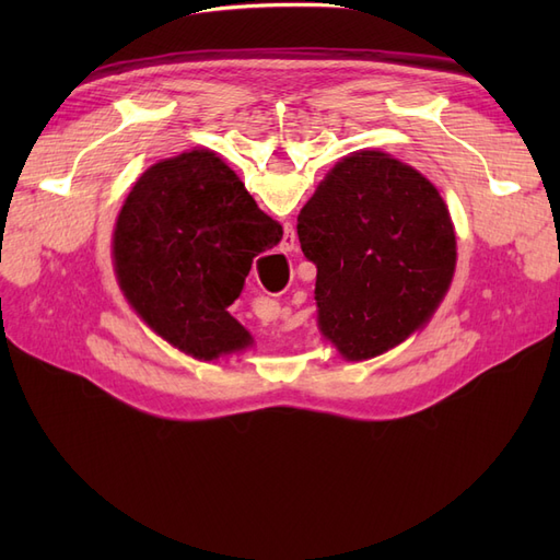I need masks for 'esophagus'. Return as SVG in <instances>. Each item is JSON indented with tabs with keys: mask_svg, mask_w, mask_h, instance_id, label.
<instances>
[{
	"mask_svg": "<svg viewBox=\"0 0 560 560\" xmlns=\"http://www.w3.org/2000/svg\"><path fill=\"white\" fill-rule=\"evenodd\" d=\"M292 249H296V235H294V231H287L284 235H282V243H280V252H292Z\"/></svg>",
	"mask_w": 560,
	"mask_h": 560,
	"instance_id": "obj_1",
	"label": "esophagus"
}]
</instances>
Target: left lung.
<instances>
[{
    "label": "left lung",
    "mask_w": 560,
    "mask_h": 560,
    "mask_svg": "<svg viewBox=\"0 0 560 560\" xmlns=\"http://www.w3.org/2000/svg\"><path fill=\"white\" fill-rule=\"evenodd\" d=\"M296 231L317 268V329L346 362L404 343L451 290L457 243L446 200L387 151L338 161L301 208Z\"/></svg>",
    "instance_id": "left-lung-1"
}]
</instances>
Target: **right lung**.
Listing matches in <instances>:
<instances>
[{
	"label": "right lung",
	"instance_id": "obj_1",
	"mask_svg": "<svg viewBox=\"0 0 560 560\" xmlns=\"http://www.w3.org/2000/svg\"><path fill=\"white\" fill-rule=\"evenodd\" d=\"M282 226L210 149L163 159L138 177L112 235L116 282L132 313L179 352L214 362L254 346L226 308L252 259Z\"/></svg>",
	"mask_w": 560,
	"mask_h": 560
}]
</instances>
